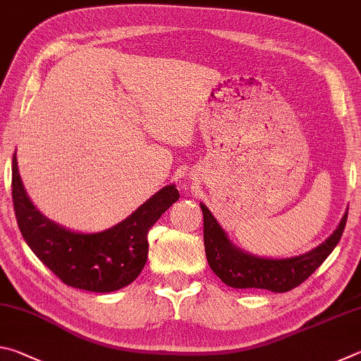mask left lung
Segmentation results:
<instances>
[{"instance_id":"8db88e82","label":"left lung","mask_w":361,"mask_h":361,"mask_svg":"<svg viewBox=\"0 0 361 361\" xmlns=\"http://www.w3.org/2000/svg\"><path fill=\"white\" fill-rule=\"evenodd\" d=\"M204 213V245L209 266L232 288H261L285 293L307 280L322 266L341 240L347 223V212L331 237L312 252L285 259L258 258L234 247L216 223L210 210L200 204Z\"/></svg>"}]
</instances>
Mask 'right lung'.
I'll list each match as a JSON object with an SVG mask.
<instances>
[{"label":"right lung","instance_id":"1","mask_svg":"<svg viewBox=\"0 0 361 361\" xmlns=\"http://www.w3.org/2000/svg\"><path fill=\"white\" fill-rule=\"evenodd\" d=\"M178 199V189L169 185L111 229L81 234L62 228L36 210L23 189L16 154L12 157V202L23 239L73 288L109 293L130 285L146 264L149 229Z\"/></svg>","mask_w":361,"mask_h":361}]
</instances>
